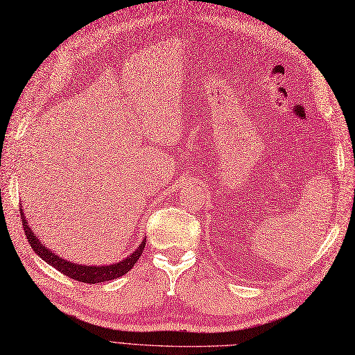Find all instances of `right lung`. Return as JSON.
<instances>
[{
  "label": "right lung",
  "mask_w": 355,
  "mask_h": 355,
  "mask_svg": "<svg viewBox=\"0 0 355 355\" xmlns=\"http://www.w3.org/2000/svg\"><path fill=\"white\" fill-rule=\"evenodd\" d=\"M20 219H22V225H24V231L26 235V240L31 244L32 250H34L40 257H42L49 265L55 266L58 271H60L62 274L68 275L69 278L75 282H81V283H89V284H94V283H103V282H110L114 280V278L123 277L124 274H127L128 271L132 270L135 266V263L137 262L139 257H141L146 240L144 239L142 244L139 245V249L132 253L128 257H125L124 261L114 263V265H108V266H87V265H77L72 262H67L65 259H60L58 254H55L53 252H50L46 245H42L38 239L35 237V234L31 231L28 220L25 218V213L20 209Z\"/></svg>",
  "instance_id": "obj_1"
}]
</instances>
